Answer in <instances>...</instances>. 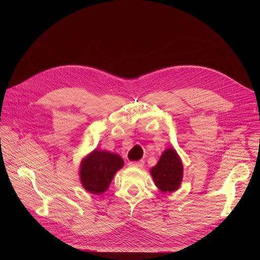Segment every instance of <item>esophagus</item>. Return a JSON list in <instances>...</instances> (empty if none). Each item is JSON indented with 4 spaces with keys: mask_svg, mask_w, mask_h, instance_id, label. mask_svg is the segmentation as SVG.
<instances>
[{
    "mask_svg": "<svg viewBox=\"0 0 260 260\" xmlns=\"http://www.w3.org/2000/svg\"><path fill=\"white\" fill-rule=\"evenodd\" d=\"M129 167H135V168H143L144 167V160H139V161H129L128 162Z\"/></svg>",
    "mask_w": 260,
    "mask_h": 260,
    "instance_id": "34e87169",
    "label": "esophagus"
}]
</instances>
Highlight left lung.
<instances>
[{"label": "left lung", "mask_w": 260, "mask_h": 260, "mask_svg": "<svg viewBox=\"0 0 260 260\" xmlns=\"http://www.w3.org/2000/svg\"><path fill=\"white\" fill-rule=\"evenodd\" d=\"M150 173L160 191L173 192L177 190L182 181L183 166L176 150L172 148L167 149Z\"/></svg>", "instance_id": "left-lung-1"}]
</instances>
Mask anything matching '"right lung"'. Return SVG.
I'll return each mask as SVG.
<instances>
[{"instance_id": "obj_1", "label": "right lung", "mask_w": 260, "mask_h": 260, "mask_svg": "<svg viewBox=\"0 0 260 260\" xmlns=\"http://www.w3.org/2000/svg\"><path fill=\"white\" fill-rule=\"evenodd\" d=\"M123 159L108 151H92L81 164L80 180L83 187L90 193L105 192L115 173L123 167Z\"/></svg>"}]
</instances>
